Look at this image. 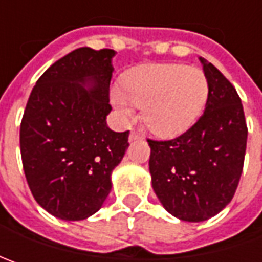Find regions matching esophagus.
<instances>
[{
	"label": "esophagus",
	"instance_id": "34e87169",
	"mask_svg": "<svg viewBox=\"0 0 262 262\" xmlns=\"http://www.w3.org/2000/svg\"><path fill=\"white\" fill-rule=\"evenodd\" d=\"M140 138V134L137 131H131L129 133V141H134V140H138Z\"/></svg>",
	"mask_w": 262,
	"mask_h": 262
}]
</instances>
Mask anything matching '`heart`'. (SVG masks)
Returning <instances> with one entry per match:
<instances>
[{"label":"heart","mask_w":262,"mask_h":262,"mask_svg":"<svg viewBox=\"0 0 262 262\" xmlns=\"http://www.w3.org/2000/svg\"><path fill=\"white\" fill-rule=\"evenodd\" d=\"M111 103L122 118L141 107L143 124L159 137H175L196 122L208 99L206 74L182 64H153L131 70L122 89L112 87Z\"/></svg>","instance_id":"1"}]
</instances>
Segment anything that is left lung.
Masks as SVG:
<instances>
[{
	"instance_id": "left-lung-1",
	"label": "left lung",
	"mask_w": 262,
	"mask_h": 262,
	"mask_svg": "<svg viewBox=\"0 0 262 262\" xmlns=\"http://www.w3.org/2000/svg\"><path fill=\"white\" fill-rule=\"evenodd\" d=\"M208 81L204 114L182 136L147 140L148 169L159 201L184 222H204L232 201L244 169L248 128L235 87L200 58Z\"/></svg>"
}]
</instances>
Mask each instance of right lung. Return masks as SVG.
I'll use <instances>...</instances> for the list:
<instances>
[{"label":"right lung","mask_w":262,"mask_h":262,"mask_svg":"<svg viewBox=\"0 0 262 262\" xmlns=\"http://www.w3.org/2000/svg\"><path fill=\"white\" fill-rule=\"evenodd\" d=\"M115 51L78 48L36 81L20 125L26 179L52 216L84 220L103 206L111 175L128 148V131L106 124Z\"/></svg>","instance_id":"1"}]
</instances>
